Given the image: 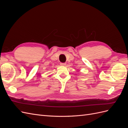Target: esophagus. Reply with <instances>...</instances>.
Masks as SVG:
<instances>
[{
    "label": "esophagus",
    "instance_id": "34e87169",
    "mask_svg": "<svg viewBox=\"0 0 128 128\" xmlns=\"http://www.w3.org/2000/svg\"><path fill=\"white\" fill-rule=\"evenodd\" d=\"M60 65L61 66H65L66 65V63H61Z\"/></svg>",
    "mask_w": 128,
    "mask_h": 128
}]
</instances>
